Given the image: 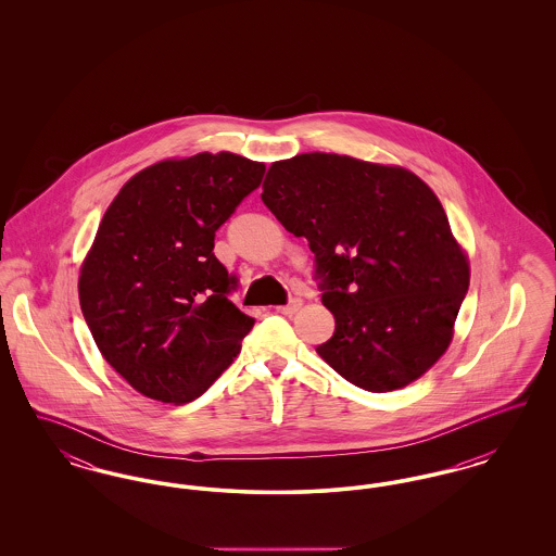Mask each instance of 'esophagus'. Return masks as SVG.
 <instances>
[{
  "instance_id": "34e87169",
  "label": "esophagus",
  "mask_w": 556,
  "mask_h": 556,
  "mask_svg": "<svg viewBox=\"0 0 556 556\" xmlns=\"http://www.w3.org/2000/svg\"><path fill=\"white\" fill-rule=\"evenodd\" d=\"M302 304H304V302H302V300H300V298H293V300H291L290 304H283V306H277V313H279V315H293V313H298V311H300V308H302Z\"/></svg>"
}]
</instances>
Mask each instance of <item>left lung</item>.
Masks as SVG:
<instances>
[{"label":"left lung","mask_w":556,"mask_h":556,"mask_svg":"<svg viewBox=\"0 0 556 556\" xmlns=\"http://www.w3.org/2000/svg\"><path fill=\"white\" fill-rule=\"evenodd\" d=\"M263 202L308 239L336 333L318 356L367 392H392L448 350L469 256L413 170L308 152L268 166Z\"/></svg>","instance_id":"left-lung-1"}]
</instances>
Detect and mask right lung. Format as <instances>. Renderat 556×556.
<instances>
[{
	"instance_id": "1",
	"label": "right lung",
	"mask_w": 556,
	"mask_h": 556,
	"mask_svg": "<svg viewBox=\"0 0 556 556\" xmlns=\"http://www.w3.org/2000/svg\"><path fill=\"white\" fill-rule=\"evenodd\" d=\"M265 162L231 152L160 160L121 187L80 265L83 317L108 365L143 396H202L254 327L214 233L261 186Z\"/></svg>"
}]
</instances>
